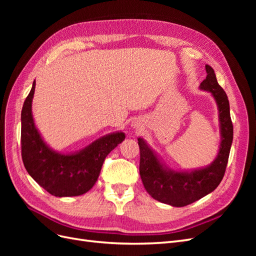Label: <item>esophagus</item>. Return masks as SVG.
I'll use <instances>...</instances> for the list:
<instances>
[{
    "mask_svg": "<svg viewBox=\"0 0 256 256\" xmlns=\"http://www.w3.org/2000/svg\"><path fill=\"white\" fill-rule=\"evenodd\" d=\"M134 126H136V125H134Z\"/></svg>",
    "mask_w": 256,
    "mask_h": 256,
    "instance_id": "obj_1",
    "label": "esophagus"
}]
</instances>
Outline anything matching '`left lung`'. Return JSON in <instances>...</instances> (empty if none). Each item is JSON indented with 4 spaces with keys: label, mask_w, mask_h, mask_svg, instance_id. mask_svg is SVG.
I'll return each mask as SVG.
<instances>
[{
    "label": "left lung",
    "mask_w": 256,
    "mask_h": 256,
    "mask_svg": "<svg viewBox=\"0 0 256 256\" xmlns=\"http://www.w3.org/2000/svg\"><path fill=\"white\" fill-rule=\"evenodd\" d=\"M205 68L207 76L200 88L210 92L218 104L221 129L220 150L212 164L191 172L171 171L161 164L143 138H138L140 146V176L144 188L154 200L175 207L187 206L218 187L226 173L233 142V124L228 96L216 81L214 69L209 65Z\"/></svg>",
    "instance_id": "8db88e82"
}]
</instances>
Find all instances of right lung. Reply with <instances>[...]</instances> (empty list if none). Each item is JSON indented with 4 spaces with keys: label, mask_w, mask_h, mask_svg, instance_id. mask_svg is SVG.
I'll list each match as a JSON object with an SVG mask.
<instances>
[{
    "label": "right lung",
    "mask_w": 256,
    "mask_h": 256,
    "mask_svg": "<svg viewBox=\"0 0 256 256\" xmlns=\"http://www.w3.org/2000/svg\"><path fill=\"white\" fill-rule=\"evenodd\" d=\"M32 90L21 111V156L28 173L54 196H76L92 188L104 161L116 146L125 140V134L115 132L92 142L79 152L63 154L51 150L35 127L32 114Z\"/></svg>",
    "instance_id": "1"
}]
</instances>
